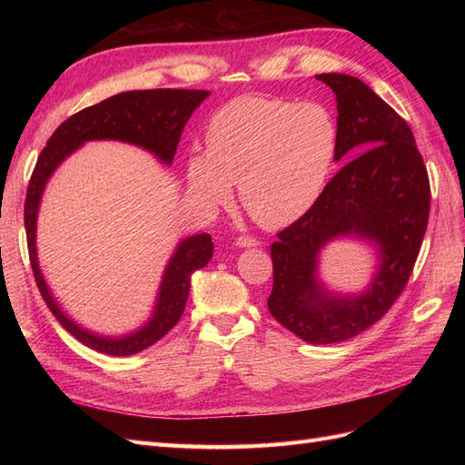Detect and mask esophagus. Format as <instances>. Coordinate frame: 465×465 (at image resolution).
Masks as SVG:
<instances>
[{"label": "esophagus", "mask_w": 465, "mask_h": 465, "mask_svg": "<svg viewBox=\"0 0 465 465\" xmlns=\"http://www.w3.org/2000/svg\"><path fill=\"white\" fill-rule=\"evenodd\" d=\"M262 242L258 241V238H254V236H238L236 238V246H241V248H256Z\"/></svg>", "instance_id": "1"}]
</instances>
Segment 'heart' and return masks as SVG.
I'll list each match as a JSON object with an SVG mask.
<instances>
[{
	"instance_id": "b5f03b06",
	"label": "heart",
	"mask_w": 465,
	"mask_h": 465,
	"mask_svg": "<svg viewBox=\"0 0 465 465\" xmlns=\"http://www.w3.org/2000/svg\"><path fill=\"white\" fill-rule=\"evenodd\" d=\"M205 143L207 153L186 161L193 202L221 207L238 182L246 213L263 229H281L301 219L326 186L337 124L320 103L244 94L211 116Z\"/></svg>"
}]
</instances>
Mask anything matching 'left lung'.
Instances as JSON below:
<instances>
[{
    "label": "left lung",
    "mask_w": 465,
    "mask_h": 465,
    "mask_svg": "<svg viewBox=\"0 0 465 465\" xmlns=\"http://www.w3.org/2000/svg\"><path fill=\"white\" fill-rule=\"evenodd\" d=\"M316 79L335 93V161L357 157L277 234L267 308L301 340L328 345L371 328L405 289L427 231L430 186L413 132L396 110L357 77ZM340 235H357L379 250L377 273L359 295H333L317 279L319 250Z\"/></svg>",
    "instance_id": "1"
}]
</instances>
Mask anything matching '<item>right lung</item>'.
I'll use <instances>...</instances> for the list:
<instances>
[{"instance_id": "add662e5", "label": "right lung", "mask_w": 465, "mask_h": 465, "mask_svg": "<svg viewBox=\"0 0 465 465\" xmlns=\"http://www.w3.org/2000/svg\"><path fill=\"white\" fill-rule=\"evenodd\" d=\"M209 91L190 89H151V91H125L106 98V101L77 112L58 125L46 147L42 149L33 171L25 200V229L29 258L33 265L35 281L42 299L48 304L52 314L77 341L98 353L128 357L157 343L161 337L171 331L186 308L190 279L195 270H202L213 256V242L207 232L193 234L182 241L168 262L163 273L157 304L145 326L124 337L96 335L69 320L65 312L54 301L46 285L45 275L38 267L36 256V217L50 176L69 154L77 151L85 142L94 139H116V142L142 147L164 164H171L180 142L182 130Z\"/></svg>"}]
</instances>
